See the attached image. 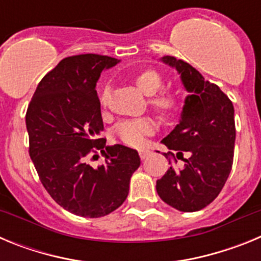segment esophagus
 Wrapping results in <instances>:
<instances>
[{"label": "esophagus", "instance_id": "obj_1", "mask_svg": "<svg viewBox=\"0 0 261 261\" xmlns=\"http://www.w3.org/2000/svg\"><path fill=\"white\" fill-rule=\"evenodd\" d=\"M138 154H140V158L145 159L149 154H150V150H147V149H140V150H138Z\"/></svg>", "mask_w": 261, "mask_h": 261}]
</instances>
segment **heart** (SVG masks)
Listing matches in <instances>:
<instances>
[{"instance_id":"1","label":"heart","mask_w":261,"mask_h":261,"mask_svg":"<svg viewBox=\"0 0 261 261\" xmlns=\"http://www.w3.org/2000/svg\"><path fill=\"white\" fill-rule=\"evenodd\" d=\"M136 84L149 96V106L159 116L166 119L170 117L180 105V95L177 91L171 89L161 90L165 85V77L159 70L154 68H147L141 70L136 75ZM110 99V87L106 86L100 94V102L107 106ZM156 125L150 117L125 120L117 124L114 133L120 142L130 147H141L145 145L147 136L155 132Z\"/></svg>"}]
</instances>
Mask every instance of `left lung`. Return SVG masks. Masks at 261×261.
Returning <instances> with one entry per match:
<instances>
[{
    "mask_svg": "<svg viewBox=\"0 0 261 261\" xmlns=\"http://www.w3.org/2000/svg\"><path fill=\"white\" fill-rule=\"evenodd\" d=\"M163 61L180 73L187 91L180 123L162 144L170 149L166 158L184 159V167H170L159 180V197L180 212H197L211 204L225 186L234 159V107L216 84L205 81L192 65L172 56Z\"/></svg>",
    "mask_w": 261,
    "mask_h": 261,
    "instance_id": "8db88e82",
    "label": "left lung"
}]
</instances>
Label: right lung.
Listing matches in <instances>:
<instances>
[{
	"label": "right lung",
	"mask_w": 261,
	"mask_h": 261,
	"mask_svg": "<svg viewBox=\"0 0 261 261\" xmlns=\"http://www.w3.org/2000/svg\"><path fill=\"white\" fill-rule=\"evenodd\" d=\"M115 57L95 53L65 57L43 77L26 112L29 153L41 184L60 206L87 218L116 211L140 167L137 150L106 146L95 85ZM105 153L93 168L87 159Z\"/></svg>",
	"instance_id": "obj_1"
}]
</instances>
